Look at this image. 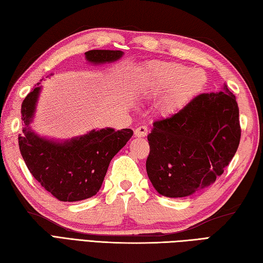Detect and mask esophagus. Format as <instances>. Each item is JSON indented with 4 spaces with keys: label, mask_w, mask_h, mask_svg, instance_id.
<instances>
[{
    "label": "esophagus",
    "mask_w": 263,
    "mask_h": 263,
    "mask_svg": "<svg viewBox=\"0 0 263 263\" xmlns=\"http://www.w3.org/2000/svg\"><path fill=\"white\" fill-rule=\"evenodd\" d=\"M147 135H148V127L147 126L141 125V126H139V127L136 128L135 136L137 138H143V137H146Z\"/></svg>",
    "instance_id": "obj_1"
}]
</instances>
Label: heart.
<instances>
[{"mask_svg": "<svg viewBox=\"0 0 263 263\" xmlns=\"http://www.w3.org/2000/svg\"><path fill=\"white\" fill-rule=\"evenodd\" d=\"M206 82V76L201 69H189L176 62H153L139 76L136 92L146 98H158L167 92L163 108L174 113L197 97Z\"/></svg>", "mask_w": 263, "mask_h": 263, "instance_id": "heart-1", "label": "heart"}]
</instances>
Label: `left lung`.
<instances>
[{
    "instance_id": "8db88e82",
    "label": "left lung",
    "mask_w": 263,
    "mask_h": 263,
    "mask_svg": "<svg viewBox=\"0 0 263 263\" xmlns=\"http://www.w3.org/2000/svg\"><path fill=\"white\" fill-rule=\"evenodd\" d=\"M239 139L238 106L228 87L201 93L178 113L154 122L148 135L149 180L164 197L192 195L224 173Z\"/></svg>"
}]
</instances>
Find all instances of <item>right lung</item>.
Wrapping results in <instances>:
<instances>
[{"instance_id":"obj_1","label":"right lung","mask_w":263,"mask_h":263,"mask_svg":"<svg viewBox=\"0 0 263 263\" xmlns=\"http://www.w3.org/2000/svg\"><path fill=\"white\" fill-rule=\"evenodd\" d=\"M123 54L108 49L85 53L92 64L115 62ZM41 91L38 82L21 105L24 127L18 139L22 158L32 176L60 201L74 202L91 198L100 190L111 158L130 140L133 131L105 127L68 140L41 137L30 126Z\"/></svg>"}]
</instances>
